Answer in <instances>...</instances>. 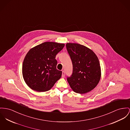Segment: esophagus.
Segmentation results:
<instances>
[{
	"label": "esophagus",
	"mask_w": 130,
	"mask_h": 130,
	"mask_svg": "<svg viewBox=\"0 0 130 130\" xmlns=\"http://www.w3.org/2000/svg\"><path fill=\"white\" fill-rule=\"evenodd\" d=\"M65 74H66V73H65V72L64 71H62V77H65Z\"/></svg>",
	"instance_id": "esophagus-1"
}]
</instances>
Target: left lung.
Here are the masks:
<instances>
[{
  "instance_id": "obj_1",
  "label": "left lung",
  "mask_w": 130,
  "mask_h": 130,
  "mask_svg": "<svg viewBox=\"0 0 130 130\" xmlns=\"http://www.w3.org/2000/svg\"><path fill=\"white\" fill-rule=\"evenodd\" d=\"M66 47L72 63L71 75L67 80L75 92L85 94L99 83L101 70L99 59L94 52L85 46L67 43Z\"/></svg>"
}]
</instances>
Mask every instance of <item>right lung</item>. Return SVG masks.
I'll return each instance as SVG.
<instances>
[{"label":"right lung","instance_id":"right-lung-1","mask_svg":"<svg viewBox=\"0 0 130 130\" xmlns=\"http://www.w3.org/2000/svg\"><path fill=\"white\" fill-rule=\"evenodd\" d=\"M64 44L46 42L31 49L24 59L22 72L28 86L38 92L49 90L61 78L62 71L57 69L56 55Z\"/></svg>","mask_w":130,"mask_h":130}]
</instances>
